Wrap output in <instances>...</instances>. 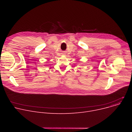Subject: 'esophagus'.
Returning <instances> with one entry per match:
<instances>
[{"label":"esophagus","instance_id":"34e87169","mask_svg":"<svg viewBox=\"0 0 132 132\" xmlns=\"http://www.w3.org/2000/svg\"><path fill=\"white\" fill-rule=\"evenodd\" d=\"M64 54H63V55H64Z\"/></svg>","mask_w":132,"mask_h":132}]
</instances>
